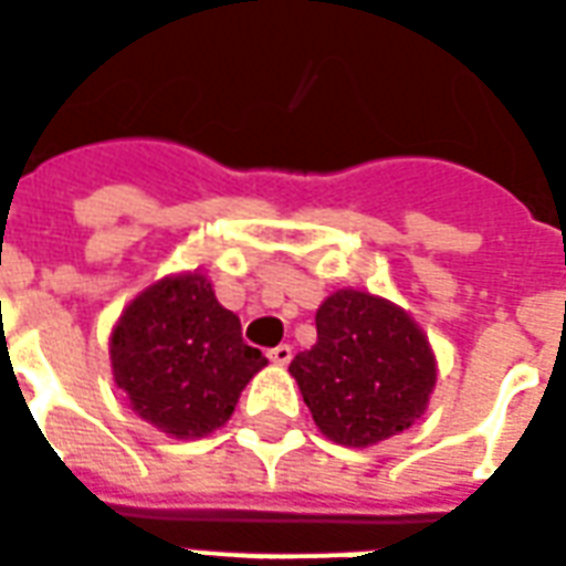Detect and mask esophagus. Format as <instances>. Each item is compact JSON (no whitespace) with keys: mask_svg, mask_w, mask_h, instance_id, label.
Segmentation results:
<instances>
[{"mask_svg":"<svg viewBox=\"0 0 566 566\" xmlns=\"http://www.w3.org/2000/svg\"><path fill=\"white\" fill-rule=\"evenodd\" d=\"M268 358H271L274 365H280V368H283V365H289V361H292V346H289V344L274 346V349L268 353Z\"/></svg>","mask_w":566,"mask_h":566,"instance_id":"obj_1","label":"esophagus"}]
</instances>
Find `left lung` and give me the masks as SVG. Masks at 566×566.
I'll list each match as a JSON object with an SVG mask.
<instances>
[{
    "label": "left lung",
    "mask_w": 566,
    "mask_h": 566,
    "mask_svg": "<svg viewBox=\"0 0 566 566\" xmlns=\"http://www.w3.org/2000/svg\"><path fill=\"white\" fill-rule=\"evenodd\" d=\"M313 422L340 447H374L424 413L437 382L431 344L398 304L337 289L316 311V344L292 358Z\"/></svg>",
    "instance_id": "1"
}]
</instances>
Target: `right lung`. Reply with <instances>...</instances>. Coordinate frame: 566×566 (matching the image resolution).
<instances>
[{"mask_svg":"<svg viewBox=\"0 0 566 566\" xmlns=\"http://www.w3.org/2000/svg\"><path fill=\"white\" fill-rule=\"evenodd\" d=\"M265 365L198 271L144 289L111 334L117 389L144 422L177 440L208 437L229 422L243 386Z\"/></svg>","mask_w":566,"mask_h":566,"instance_id":"obj_1","label":"right lung"}]
</instances>
